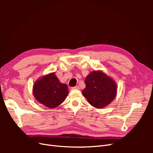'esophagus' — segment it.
<instances>
[{
  "label": "esophagus",
  "instance_id": "esophagus-1",
  "mask_svg": "<svg viewBox=\"0 0 153 153\" xmlns=\"http://www.w3.org/2000/svg\"><path fill=\"white\" fill-rule=\"evenodd\" d=\"M72 89H77V90H79L80 89V87L77 85V86H75V87H72Z\"/></svg>",
  "mask_w": 153,
  "mask_h": 153
}]
</instances>
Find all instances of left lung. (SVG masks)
I'll list each match as a JSON object with an SVG mask.
<instances>
[{
  "mask_svg": "<svg viewBox=\"0 0 153 153\" xmlns=\"http://www.w3.org/2000/svg\"><path fill=\"white\" fill-rule=\"evenodd\" d=\"M85 88L83 95L92 106L103 108L115 99L117 84L107 75L101 71H94L88 75L84 81Z\"/></svg>",
  "mask_w": 153,
  "mask_h": 153,
  "instance_id": "obj_1",
  "label": "left lung"
}]
</instances>
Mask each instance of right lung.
Instances as JSON below:
<instances>
[{"label": "right lung", "mask_w": 153, "mask_h": 153, "mask_svg": "<svg viewBox=\"0 0 153 153\" xmlns=\"http://www.w3.org/2000/svg\"><path fill=\"white\" fill-rule=\"evenodd\" d=\"M33 94L39 103L53 108L66 99L68 88L66 84L59 81L55 73H51L36 81L33 86Z\"/></svg>", "instance_id": "add662e5"}]
</instances>
